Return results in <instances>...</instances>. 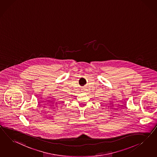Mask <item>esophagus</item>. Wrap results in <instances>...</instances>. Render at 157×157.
I'll return each mask as SVG.
<instances>
[{
	"instance_id": "obj_1",
	"label": "esophagus",
	"mask_w": 157,
	"mask_h": 157,
	"mask_svg": "<svg viewBox=\"0 0 157 157\" xmlns=\"http://www.w3.org/2000/svg\"><path fill=\"white\" fill-rule=\"evenodd\" d=\"M85 91V90L84 89H82V92H84V91Z\"/></svg>"
}]
</instances>
